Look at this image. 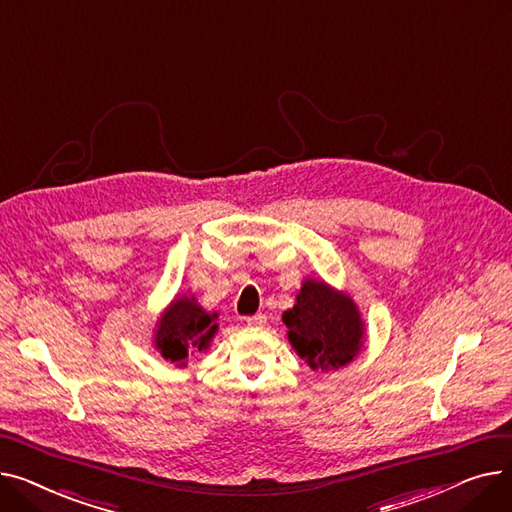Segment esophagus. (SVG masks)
Here are the masks:
<instances>
[{
  "label": "esophagus",
  "instance_id": "esophagus-1",
  "mask_svg": "<svg viewBox=\"0 0 512 512\" xmlns=\"http://www.w3.org/2000/svg\"><path fill=\"white\" fill-rule=\"evenodd\" d=\"M267 317L263 313H257V315H251L247 317V326H253V328H263L265 326Z\"/></svg>",
  "mask_w": 512,
  "mask_h": 512
}]
</instances>
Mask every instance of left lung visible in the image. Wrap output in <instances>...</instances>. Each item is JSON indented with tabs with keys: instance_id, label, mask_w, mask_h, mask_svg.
<instances>
[{
	"instance_id": "left-lung-1",
	"label": "left lung",
	"mask_w": 512,
	"mask_h": 512,
	"mask_svg": "<svg viewBox=\"0 0 512 512\" xmlns=\"http://www.w3.org/2000/svg\"><path fill=\"white\" fill-rule=\"evenodd\" d=\"M288 340L311 369H340L363 348L365 324L355 301L321 280H305L297 303L284 311Z\"/></svg>"
}]
</instances>
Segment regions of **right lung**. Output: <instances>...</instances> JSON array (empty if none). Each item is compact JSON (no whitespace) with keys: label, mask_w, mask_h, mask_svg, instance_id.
<instances>
[{"label":"right lung","mask_w":512,"mask_h":512,"mask_svg":"<svg viewBox=\"0 0 512 512\" xmlns=\"http://www.w3.org/2000/svg\"><path fill=\"white\" fill-rule=\"evenodd\" d=\"M218 313H207L195 297H178L159 317L153 344L166 361L186 365L188 355L205 351L218 332Z\"/></svg>","instance_id":"right-lung-1"}]
</instances>
